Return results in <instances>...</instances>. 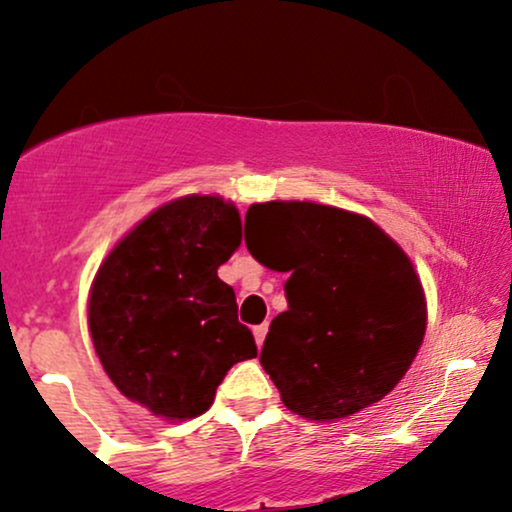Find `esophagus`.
<instances>
[{
  "mask_svg": "<svg viewBox=\"0 0 512 512\" xmlns=\"http://www.w3.org/2000/svg\"><path fill=\"white\" fill-rule=\"evenodd\" d=\"M252 334H255V342H257V346H262V342H264V337H267V325H257L255 330H252Z\"/></svg>",
  "mask_w": 512,
  "mask_h": 512,
  "instance_id": "1",
  "label": "esophagus"
}]
</instances>
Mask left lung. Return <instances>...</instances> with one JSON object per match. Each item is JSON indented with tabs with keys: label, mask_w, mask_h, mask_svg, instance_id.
Returning a JSON list of instances; mask_svg holds the SVG:
<instances>
[{
	"label": "left lung",
	"mask_w": 512,
	"mask_h": 512,
	"mask_svg": "<svg viewBox=\"0 0 512 512\" xmlns=\"http://www.w3.org/2000/svg\"><path fill=\"white\" fill-rule=\"evenodd\" d=\"M245 245L289 272V310L269 325L260 363L293 414L334 421L380 402L404 378L426 332L414 264L366 216L315 202L252 204Z\"/></svg>",
	"instance_id": "obj_1"
}]
</instances>
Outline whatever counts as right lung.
I'll use <instances>...</instances> for the list:
<instances>
[{"mask_svg":"<svg viewBox=\"0 0 512 512\" xmlns=\"http://www.w3.org/2000/svg\"><path fill=\"white\" fill-rule=\"evenodd\" d=\"M243 238L221 197L151 211L105 257L88 296V330L117 390L166 421L195 419L238 361L257 356L236 293L216 274Z\"/></svg>","mask_w":512,"mask_h":512,"instance_id":"1","label":"right lung"}]
</instances>
